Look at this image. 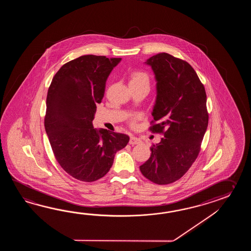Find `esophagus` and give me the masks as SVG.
I'll use <instances>...</instances> for the list:
<instances>
[{"instance_id": "1", "label": "esophagus", "mask_w": 251, "mask_h": 251, "mask_svg": "<svg viewBox=\"0 0 251 251\" xmlns=\"http://www.w3.org/2000/svg\"><path fill=\"white\" fill-rule=\"evenodd\" d=\"M129 144H142V141L140 140V139L137 138V137H135V136H131V138H130V141H129Z\"/></svg>"}]
</instances>
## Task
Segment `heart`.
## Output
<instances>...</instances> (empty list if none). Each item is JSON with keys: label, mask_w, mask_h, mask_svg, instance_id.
Segmentation results:
<instances>
[{"label": "heart", "mask_w": 251, "mask_h": 251, "mask_svg": "<svg viewBox=\"0 0 251 251\" xmlns=\"http://www.w3.org/2000/svg\"><path fill=\"white\" fill-rule=\"evenodd\" d=\"M150 76L146 72L142 70H133L129 77V85H150ZM139 116H133L131 118V124L134 125L138 120Z\"/></svg>", "instance_id": "1"}]
</instances>
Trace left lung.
<instances>
[{"label": "left lung", "mask_w": 251, "mask_h": 251, "mask_svg": "<svg viewBox=\"0 0 251 251\" xmlns=\"http://www.w3.org/2000/svg\"><path fill=\"white\" fill-rule=\"evenodd\" d=\"M146 63L157 80V99L149 130L164 137L150 147L151 154L140 166V171L150 181L167 185L184 176L200 152L208 126L206 93L187 61L160 53Z\"/></svg>", "instance_id": "obj_1"}]
</instances>
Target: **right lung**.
Returning a JSON list of instances; mask_svg holds the SVG:
<instances>
[{
	"label": "right lung",
	"mask_w": 251,
	"mask_h": 251,
	"mask_svg": "<svg viewBox=\"0 0 251 251\" xmlns=\"http://www.w3.org/2000/svg\"><path fill=\"white\" fill-rule=\"evenodd\" d=\"M120 61L82 55L64 64L48 88L45 128L49 143L59 165L80 181L105 176L116 153L129 142L125 133L98 131L92 124L107 77Z\"/></svg>",
	"instance_id": "obj_1"
}]
</instances>
